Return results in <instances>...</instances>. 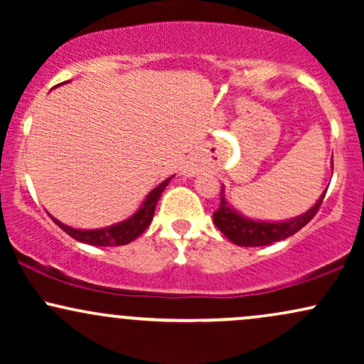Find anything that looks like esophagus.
<instances>
[{
  "instance_id": "34e87169",
  "label": "esophagus",
  "mask_w": 364,
  "mask_h": 364,
  "mask_svg": "<svg viewBox=\"0 0 364 364\" xmlns=\"http://www.w3.org/2000/svg\"><path fill=\"white\" fill-rule=\"evenodd\" d=\"M183 173H185L186 176H193V174H195V169L191 168V166H186V168L183 169Z\"/></svg>"
}]
</instances>
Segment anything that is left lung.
<instances>
[{"label": "left lung", "mask_w": 364, "mask_h": 364, "mask_svg": "<svg viewBox=\"0 0 364 364\" xmlns=\"http://www.w3.org/2000/svg\"><path fill=\"white\" fill-rule=\"evenodd\" d=\"M333 168V164H332ZM327 193V190L320 195V198L316 200V203L310 210H306L304 214L292 217V219L281 220V223H269V220H255L250 217L241 215L240 212L235 210L231 207V203L225 200L224 196V186L220 191V205L214 212V223L219 231L228 237L229 241H232L235 245L240 246H267L272 245L275 241L286 240L298 232L299 229L304 228L310 220L315 217L316 212L323 202V196Z\"/></svg>", "instance_id": "obj_1"}]
</instances>
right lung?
<instances>
[{"label":"right lung","mask_w":364,"mask_h":364,"mask_svg":"<svg viewBox=\"0 0 364 364\" xmlns=\"http://www.w3.org/2000/svg\"><path fill=\"white\" fill-rule=\"evenodd\" d=\"M174 176H171L168 179L161 183V185L154 188L150 193L145 196V200L141 202V205L139 207V210L135 212L133 215H129L128 219L121 220L118 224L107 225V228H101V229H75L70 228V225L60 223L58 219L53 220L56 223L66 235H70L75 237L77 241L85 245H92V246H121V245H128L132 243L133 240H136L145 229L149 228L150 223H152L154 212H156V205L161 198L162 191L164 188L169 185V181Z\"/></svg>","instance_id":"obj_1"}]
</instances>
